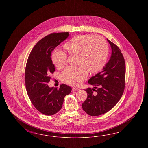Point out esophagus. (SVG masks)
Instances as JSON below:
<instances>
[{"instance_id":"obj_1","label":"esophagus","mask_w":148,"mask_h":148,"mask_svg":"<svg viewBox=\"0 0 148 148\" xmlns=\"http://www.w3.org/2000/svg\"><path fill=\"white\" fill-rule=\"evenodd\" d=\"M78 90V88H75V87H73L72 88V91H77Z\"/></svg>"}]
</instances>
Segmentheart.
<instances>
[{
    "label": "heart",
    "mask_w": 148,
    "mask_h": 148,
    "mask_svg": "<svg viewBox=\"0 0 148 148\" xmlns=\"http://www.w3.org/2000/svg\"><path fill=\"white\" fill-rule=\"evenodd\" d=\"M66 51L72 56H78L77 66H69L63 71L62 78L71 85H78L87 75L97 73L103 69L107 62L108 47L106 41L101 37L91 35H79L73 38L64 45ZM66 53L55 51L52 56L54 64L58 69L66 65Z\"/></svg>",
    "instance_id": "heart-1"
}]
</instances>
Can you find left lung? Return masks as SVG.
I'll return each mask as SVG.
<instances>
[{
    "label": "left lung",
    "instance_id": "obj_1",
    "mask_svg": "<svg viewBox=\"0 0 148 148\" xmlns=\"http://www.w3.org/2000/svg\"><path fill=\"white\" fill-rule=\"evenodd\" d=\"M112 48L110 59L103 71L89 79L94 88L85 89L87 98L82 104L86 113L93 116L107 113L120 101L125 88V64L123 54L116 44L107 39Z\"/></svg>",
    "mask_w": 148,
    "mask_h": 148
}]
</instances>
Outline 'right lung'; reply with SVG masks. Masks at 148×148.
<instances>
[{
    "mask_svg": "<svg viewBox=\"0 0 148 148\" xmlns=\"http://www.w3.org/2000/svg\"><path fill=\"white\" fill-rule=\"evenodd\" d=\"M68 32L53 33L38 42L29 55L25 68V86L32 104L40 113L52 115L61 109L64 97L72 89L65 84L59 89L49 87L50 75L55 71L51 55L67 38Z\"/></svg>",
    "mask_w": 148,
    "mask_h": 148,
    "instance_id": "1",
    "label": "right lung"
}]
</instances>
